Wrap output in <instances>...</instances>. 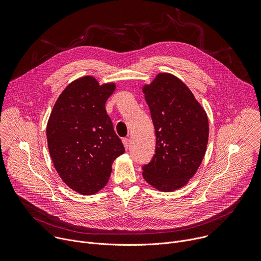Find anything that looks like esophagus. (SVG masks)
<instances>
[{"label": "esophagus", "instance_id": "34e87169", "mask_svg": "<svg viewBox=\"0 0 261 261\" xmlns=\"http://www.w3.org/2000/svg\"><path fill=\"white\" fill-rule=\"evenodd\" d=\"M123 143H124V146L126 150H128V148L130 147V139L129 138H123Z\"/></svg>", "mask_w": 261, "mask_h": 261}]
</instances>
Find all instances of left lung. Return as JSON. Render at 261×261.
<instances>
[{"label": "left lung", "mask_w": 261, "mask_h": 261, "mask_svg": "<svg viewBox=\"0 0 261 261\" xmlns=\"http://www.w3.org/2000/svg\"><path fill=\"white\" fill-rule=\"evenodd\" d=\"M142 92L156 133L155 155L142 166V175L156 189L171 192L187 184L202 162L207 116L189 88L172 74H158Z\"/></svg>", "instance_id": "8db88e82"}]
</instances>
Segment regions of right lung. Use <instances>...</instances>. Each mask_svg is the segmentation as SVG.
<instances>
[{
	"mask_svg": "<svg viewBox=\"0 0 261 261\" xmlns=\"http://www.w3.org/2000/svg\"><path fill=\"white\" fill-rule=\"evenodd\" d=\"M115 84L100 86L93 76L72 82L59 96L46 136L55 168L72 190L91 195L107 184L113 162L125 153L105 103Z\"/></svg>",
	"mask_w": 261,
	"mask_h": 261,
	"instance_id": "obj_1",
	"label": "right lung"
}]
</instances>
